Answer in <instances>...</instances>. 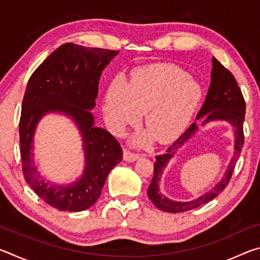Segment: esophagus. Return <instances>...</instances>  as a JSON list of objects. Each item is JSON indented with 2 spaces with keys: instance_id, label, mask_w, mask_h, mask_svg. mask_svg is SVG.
Returning a JSON list of instances; mask_svg holds the SVG:
<instances>
[{
  "instance_id": "obj_1",
  "label": "esophagus",
  "mask_w": 260,
  "mask_h": 260,
  "mask_svg": "<svg viewBox=\"0 0 260 260\" xmlns=\"http://www.w3.org/2000/svg\"><path fill=\"white\" fill-rule=\"evenodd\" d=\"M139 158H140V155H139V153L131 152L129 150H125V151H124V160H126V161H129V162H132V161L138 160Z\"/></svg>"
}]
</instances>
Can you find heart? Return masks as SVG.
Instances as JSON below:
<instances>
[{
  "mask_svg": "<svg viewBox=\"0 0 260 260\" xmlns=\"http://www.w3.org/2000/svg\"><path fill=\"white\" fill-rule=\"evenodd\" d=\"M202 100V88L189 74L173 64H151L139 68L131 82L118 77L110 82L104 95L103 113L113 131L140 119L158 142L167 143L179 138L190 121ZM150 134L135 138L146 144Z\"/></svg>",
  "mask_w": 260,
  "mask_h": 260,
  "instance_id": "heart-1",
  "label": "heart"
}]
</instances>
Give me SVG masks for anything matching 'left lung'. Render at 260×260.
<instances>
[{
	"label": "left lung",
	"instance_id": "8db88e82",
	"mask_svg": "<svg viewBox=\"0 0 260 260\" xmlns=\"http://www.w3.org/2000/svg\"><path fill=\"white\" fill-rule=\"evenodd\" d=\"M212 67L208 95L205 98L203 107L201 108L196 117L199 124L192 122L190 127L175 142H173L172 146L167 149L165 153L156 156L153 177L150 186L148 188V196L152 203L164 212H184V211L199 208V206L208 203L214 197H217L220 192L223 191V189L230 182L236 161L239 159L242 148H243V121L245 116V102L243 95L241 93L240 87L237 86L234 76L214 57L212 58ZM214 121L228 122L232 126L236 136L235 155L224 177L211 191L192 201L179 202L167 199L160 192L159 181L168 161L178 149L181 148L196 134V132L199 129V124L204 126L210 122Z\"/></svg>",
	"mask_w": 260,
	"mask_h": 260
}]
</instances>
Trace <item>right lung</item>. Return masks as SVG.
<instances>
[{
  "mask_svg": "<svg viewBox=\"0 0 260 260\" xmlns=\"http://www.w3.org/2000/svg\"><path fill=\"white\" fill-rule=\"evenodd\" d=\"M116 50L65 43L49 55L30 76L19 122L21 166L26 182L52 208L79 212L99 200L105 180L122 158V149L107 129L95 126L91 109L103 70L118 55ZM69 116L83 140L85 167L77 182L56 185L43 178L34 160V134L48 113Z\"/></svg>",
  "mask_w": 260,
  "mask_h": 260,
  "instance_id": "right-lung-1",
  "label": "right lung"
}]
</instances>
